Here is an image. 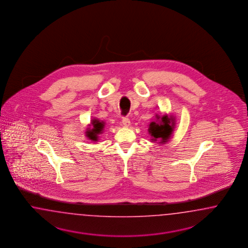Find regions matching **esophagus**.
Here are the masks:
<instances>
[{
	"instance_id": "obj_1",
	"label": "esophagus",
	"mask_w": 248,
	"mask_h": 248,
	"mask_svg": "<svg viewBox=\"0 0 248 248\" xmlns=\"http://www.w3.org/2000/svg\"><path fill=\"white\" fill-rule=\"evenodd\" d=\"M122 123H123V124H124V126H126V127H128V126L131 124V122H130V119H129L128 117H124L123 120H122Z\"/></svg>"
}]
</instances>
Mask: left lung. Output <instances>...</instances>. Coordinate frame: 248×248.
<instances>
[{"mask_svg":"<svg viewBox=\"0 0 248 248\" xmlns=\"http://www.w3.org/2000/svg\"><path fill=\"white\" fill-rule=\"evenodd\" d=\"M161 120V124H156L155 122L151 123L149 133L154 137L153 140L161 139L163 142L160 143H164L167 142V139L170 137L173 129L170 125V119L167 116L162 117Z\"/></svg>","mask_w":248,"mask_h":248,"instance_id":"obj_1","label":"left lung"}]
</instances>
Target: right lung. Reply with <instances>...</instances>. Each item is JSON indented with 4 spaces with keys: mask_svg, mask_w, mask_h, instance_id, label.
Listing matches in <instances>:
<instances>
[{
    "mask_svg": "<svg viewBox=\"0 0 248 248\" xmlns=\"http://www.w3.org/2000/svg\"><path fill=\"white\" fill-rule=\"evenodd\" d=\"M93 128L92 129V131L89 130L90 132H87L88 133V137L92 139V140H93V141H97V136L96 135L99 133H101V131L104 128V124H103V123H100L97 120L93 122Z\"/></svg>",
    "mask_w": 248,
    "mask_h": 248,
    "instance_id": "1",
    "label": "right lung"
}]
</instances>
